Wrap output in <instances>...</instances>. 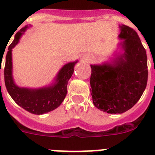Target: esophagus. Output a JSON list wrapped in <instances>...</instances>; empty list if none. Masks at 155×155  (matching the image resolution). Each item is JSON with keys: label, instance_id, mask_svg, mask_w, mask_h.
<instances>
[{"label": "esophagus", "instance_id": "obj_1", "mask_svg": "<svg viewBox=\"0 0 155 155\" xmlns=\"http://www.w3.org/2000/svg\"><path fill=\"white\" fill-rule=\"evenodd\" d=\"M88 60H89V59L87 58V57H84V58H83V61H88Z\"/></svg>", "mask_w": 155, "mask_h": 155}]
</instances>
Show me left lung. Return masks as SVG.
Here are the masks:
<instances>
[{
    "label": "left lung",
    "mask_w": 155,
    "mask_h": 155,
    "mask_svg": "<svg viewBox=\"0 0 155 155\" xmlns=\"http://www.w3.org/2000/svg\"><path fill=\"white\" fill-rule=\"evenodd\" d=\"M121 28L124 54L113 65H91L94 104L110 114H121L134 107L142 96L148 77L146 50L139 36L127 25Z\"/></svg>",
    "instance_id": "left-lung-1"
}]
</instances>
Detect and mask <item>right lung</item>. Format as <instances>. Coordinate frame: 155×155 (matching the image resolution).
<instances>
[{"instance_id":"right-lung-1","label":"right lung","mask_w":155,"mask_h":155,"mask_svg":"<svg viewBox=\"0 0 155 155\" xmlns=\"http://www.w3.org/2000/svg\"><path fill=\"white\" fill-rule=\"evenodd\" d=\"M26 28L27 26L22 28L16 33L14 40L8 47L4 69L5 83L7 91L17 104L32 114L42 115L53 111L62 103L67 94V84L73 74L74 66L77 61L64 65L58 74L56 83L52 87L39 90L18 87L14 83L12 75V49L18 44L21 35Z\"/></svg>"}]
</instances>
